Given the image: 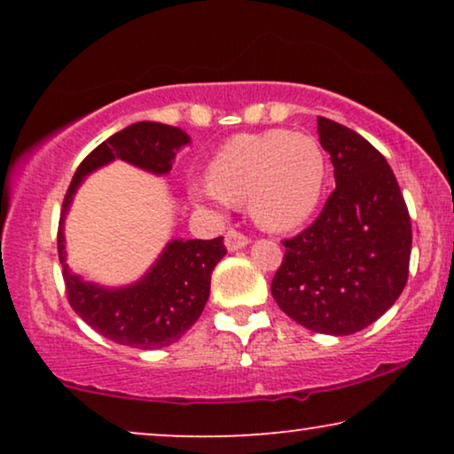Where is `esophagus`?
<instances>
[{
	"instance_id": "34e87169",
	"label": "esophagus",
	"mask_w": 454,
	"mask_h": 454,
	"mask_svg": "<svg viewBox=\"0 0 454 454\" xmlns=\"http://www.w3.org/2000/svg\"><path fill=\"white\" fill-rule=\"evenodd\" d=\"M247 244H250V239H247L244 233L235 231V229H229L225 235V247L229 252H238V250H241V247H246Z\"/></svg>"
}]
</instances>
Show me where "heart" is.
Segmentation results:
<instances>
[{
    "label": "heart",
    "instance_id": "obj_1",
    "mask_svg": "<svg viewBox=\"0 0 454 454\" xmlns=\"http://www.w3.org/2000/svg\"><path fill=\"white\" fill-rule=\"evenodd\" d=\"M328 160L309 134L269 129L227 140L208 163V184H192L198 204H247L258 227L287 233L312 219L326 188Z\"/></svg>",
    "mask_w": 454,
    "mask_h": 454
}]
</instances>
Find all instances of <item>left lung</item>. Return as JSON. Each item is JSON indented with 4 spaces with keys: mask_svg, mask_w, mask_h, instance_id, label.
Segmentation results:
<instances>
[{
    "mask_svg": "<svg viewBox=\"0 0 454 454\" xmlns=\"http://www.w3.org/2000/svg\"><path fill=\"white\" fill-rule=\"evenodd\" d=\"M337 188L318 219L285 241L270 294L314 333L353 334L399 300L409 275L411 221L387 159L353 129L318 117Z\"/></svg>",
    "mask_w": 454,
    "mask_h": 454,
    "instance_id": "1",
    "label": "left lung"
}]
</instances>
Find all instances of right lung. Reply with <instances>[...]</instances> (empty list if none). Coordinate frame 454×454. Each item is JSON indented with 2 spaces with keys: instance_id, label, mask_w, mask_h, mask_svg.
Returning <instances> with one entry per match:
<instances>
[{
  "instance_id": "right-lung-1",
  "label": "right lung",
  "mask_w": 454,
  "mask_h": 454,
  "mask_svg": "<svg viewBox=\"0 0 454 454\" xmlns=\"http://www.w3.org/2000/svg\"><path fill=\"white\" fill-rule=\"evenodd\" d=\"M192 138L184 129L159 121H138L98 145L74 173L58 229V252L67 300L74 312L103 337L136 349L176 343L200 318L210 295V275L225 256L223 238L171 239L145 275L128 285L86 281L67 266L66 216L84 179L114 160L153 176H169L177 153Z\"/></svg>"
}]
</instances>
